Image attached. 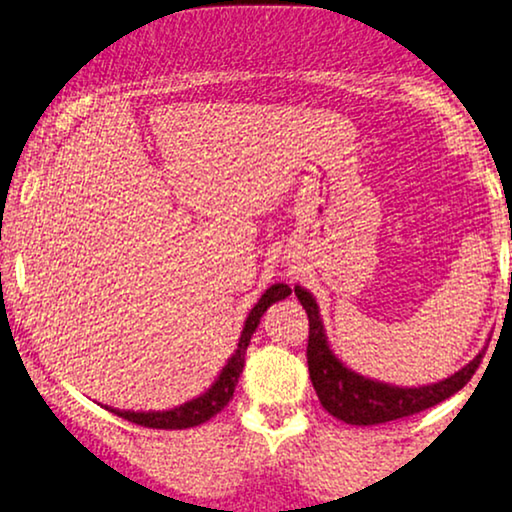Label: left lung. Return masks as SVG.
I'll list each match as a JSON object with an SVG mask.
<instances>
[{"label":"left lung","mask_w":512,"mask_h":512,"mask_svg":"<svg viewBox=\"0 0 512 512\" xmlns=\"http://www.w3.org/2000/svg\"><path fill=\"white\" fill-rule=\"evenodd\" d=\"M295 295L309 316V378H312L323 409L338 420H345L347 425H380L430 409V406L449 399L451 394L468 385V380L475 375L482 361V354H477L461 371L430 385L399 387L380 383V380L352 371L335 357L331 345H328L326 328H323L314 295L302 286H295Z\"/></svg>","instance_id":"1"}]
</instances>
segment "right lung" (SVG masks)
Here are the masks:
<instances>
[{"mask_svg": "<svg viewBox=\"0 0 512 512\" xmlns=\"http://www.w3.org/2000/svg\"><path fill=\"white\" fill-rule=\"evenodd\" d=\"M288 295H290V288L286 283H274V286L267 288V293L257 300L255 307L250 309L248 319H245L236 352L231 354L222 371H219L215 383L200 394V397L184 401V404L174 406L170 411H120V409H111V406H106V409L111 413H118L120 418L129 420V423L144 425V428H153V430L196 428V425L205 423V420H210L212 416H217V413L222 411L231 399H234L236 383L238 378H241L243 364H245V349L250 345V338L252 333H255V328L260 326V319L264 316V312H267L274 302L286 300Z\"/></svg>", "mask_w": 512, "mask_h": 512, "instance_id": "obj_1", "label": "right lung"}]
</instances>
